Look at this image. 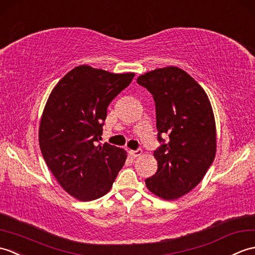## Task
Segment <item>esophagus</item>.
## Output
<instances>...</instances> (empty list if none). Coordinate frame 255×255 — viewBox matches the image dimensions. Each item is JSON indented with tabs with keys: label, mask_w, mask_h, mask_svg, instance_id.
<instances>
[{
	"label": "esophagus",
	"mask_w": 255,
	"mask_h": 255,
	"mask_svg": "<svg viewBox=\"0 0 255 255\" xmlns=\"http://www.w3.org/2000/svg\"><path fill=\"white\" fill-rule=\"evenodd\" d=\"M142 149H136V150H129V156L132 158H136L138 156L142 155Z\"/></svg>",
	"instance_id": "34e87169"
}]
</instances>
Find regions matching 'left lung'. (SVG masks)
<instances>
[{
  "mask_svg": "<svg viewBox=\"0 0 255 255\" xmlns=\"http://www.w3.org/2000/svg\"><path fill=\"white\" fill-rule=\"evenodd\" d=\"M137 84L152 95L160 147L156 173L145 180L152 194L167 201L189 193L204 178L216 155V124L205 90L177 66L147 72ZM161 134L169 136L164 143Z\"/></svg>",
  "mask_w": 255,
  "mask_h": 255,
  "instance_id": "1",
  "label": "left lung"
}]
</instances>
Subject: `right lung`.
Listing matches in <instances>:
<instances>
[{"mask_svg": "<svg viewBox=\"0 0 255 255\" xmlns=\"http://www.w3.org/2000/svg\"><path fill=\"white\" fill-rule=\"evenodd\" d=\"M134 75L80 65L61 78L49 96L39 145L54 178L77 200L93 201L108 193L127 160L124 149L97 142L107 108Z\"/></svg>", "mask_w": 255, "mask_h": 255, "instance_id": "1", "label": "right lung"}]
</instances>
